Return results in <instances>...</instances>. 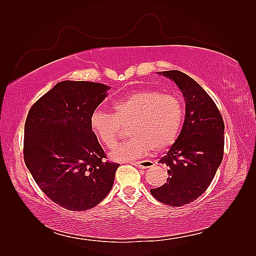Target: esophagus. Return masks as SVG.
<instances>
[{"mask_svg":"<svg viewBox=\"0 0 256 256\" xmlns=\"http://www.w3.org/2000/svg\"><path fill=\"white\" fill-rule=\"evenodd\" d=\"M134 166L140 168H148L154 166V162L150 160H142V161L134 162Z\"/></svg>","mask_w":256,"mask_h":256,"instance_id":"34e87169","label":"esophagus"}]
</instances>
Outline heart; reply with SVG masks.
<instances>
[{
    "label": "heart",
    "mask_w": 256,
    "mask_h": 256,
    "mask_svg": "<svg viewBox=\"0 0 256 256\" xmlns=\"http://www.w3.org/2000/svg\"><path fill=\"white\" fill-rule=\"evenodd\" d=\"M112 113L97 109L92 113L90 127L97 140L112 150L118 144L122 126L129 125L132 138L115 148V161H132L145 154L172 146L180 136L184 120V104L174 94L156 88H142L115 100Z\"/></svg>",
    "instance_id": "1"
}]
</instances>
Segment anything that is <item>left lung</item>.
<instances>
[{"instance_id": "1", "label": "left lung", "mask_w": 256, "mask_h": 256, "mask_svg": "<svg viewBox=\"0 0 256 256\" xmlns=\"http://www.w3.org/2000/svg\"><path fill=\"white\" fill-rule=\"evenodd\" d=\"M173 80L186 102V118L176 142L159 162L168 166L164 184L152 196L168 206L200 198L212 182L224 150V122L214 100L200 85L180 70L159 72Z\"/></svg>"}]
</instances>
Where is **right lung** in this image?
I'll list each match as a JSON object with an SVG mask.
<instances>
[{
	"mask_svg": "<svg viewBox=\"0 0 256 256\" xmlns=\"http://www.w3.org/2000/svg\"><path fill=\"white\" fill-rule=\"evenodd\" d=\"M109 90L102 83L62 81L28 111L26 166L44 194L68 210L95 207L112 189L120 164L106 161L90 127Z\"/></svg>",
	"mask_w": 256,
	"mask_h": 256,
	"instance_id": "1",
	"label": "right lung"
}]
</instances>
